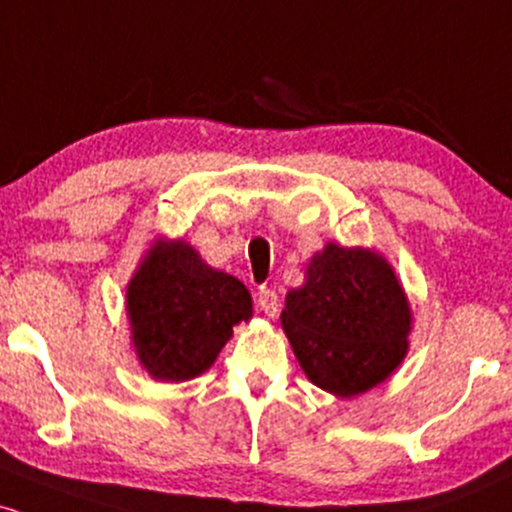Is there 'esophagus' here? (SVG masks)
I'll return each mask as SVG.
<instances>
[{"label": "esophagus", "mask_w": 512, "mask_h": 512, "mask_svg": "<svg viewBox=\"0 0 512 512\" xmlns=\"http://www.w3.org/2000/svg\"><path fill=\"white\" fill-rule=\"evenodd\" d=\"M257 308L262 310L264 315L274 317L279 313V296H276L274 289H260L257 293Z\"/></svg>", "instance_id": "34e87169"}]
</instances>
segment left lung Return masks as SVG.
Returning a JSON list of instances; mask_svg holds the SVG:
<instances>
[{
	"instance_id": "left-lung-1",
	"label": "left lung",
	"mask_w": 512,
	"mask_h": 512,
	"mask_svg": "<svg viewBox=\"0 0 512 512\" xmlns=\"http://www.w3.org/2000/svg\"><path fill=\"white\" fill-rule=\"evenodd\" d=\"M281 327L305 375L351 397L383 383L407 356L411 308L383 255L327 243L301 289L286 293Z\"/></svg>"
}]
</instances>
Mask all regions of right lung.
<instances>
[{"label": "right lung", "instance_id": "add662e5", "mask_svg": "<svg viewBox=\"0 0 512 512\" xmlns=\"http://www.w3.org/2000/svg\"><path fill=\"white\" fill-rule=\"evenodd\" d=\"M127 317L146 373L185 383L209 370L233 327L250 320L252 298L185 240H156L127 284Z\"/></svg>", "mask_w": 512, "mask_h": 512}]
</instances>
